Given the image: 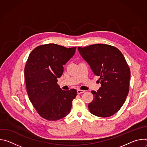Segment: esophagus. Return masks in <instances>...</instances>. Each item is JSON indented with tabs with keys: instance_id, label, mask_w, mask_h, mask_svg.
<instances>
[{
	"instance_id": "1",
	"label": "esophagus",
	"mask_w": 147,
	"mask_h": 147,
	"mask_svg": "<svg viewBox=\"0 0 147 147\" xmlns=\"http://www.w3.org/2000/svg\"><path fill=\"white\" fill-rule=\"evenodd\" d=\"M84 92H85V91L84 90H77V93L78 94H82Z\"/></svg>"
}]
</instances>
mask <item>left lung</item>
<instances>
[{"instance_id":"1","label":"left lung","mask_w":147,"mask_h":147,"mask_svg":"<svg viewBox=\"0 0 147 147\" xmlns=\"http://www.w3.org/2000/svg\"><path fill=\"white\" fill-rule=\"evenodd\" d=\"M83 59L94 74L100 77L101 87L92 91L93 100L88 104L90 112L107 117L115 114L122 107L129 91L130 70L121 52L106 44H94L78 48Z\"/></svg>"}]
</instances>
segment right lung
<instances>
[{
	"label": "right lung",
	"instance_id": "1",
	"mask_svg": "<svg viewBox=\"0 0 147 147\" xmlns=\"http://www.w3.org/2000/svg\"><path fill=\"white\" fill-rule=\"evenodd\" d=\"M76 50L49 44L36 47L28 58L24 69L27 93L38 114L48 120L61 119L70 112L77 91L62 90L57 82Z\"/></svg>",
	"mask_w": 147,
	"mask_h": 147
}]
</instances>
